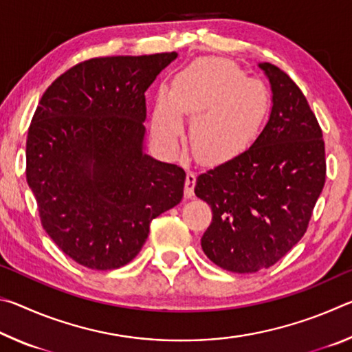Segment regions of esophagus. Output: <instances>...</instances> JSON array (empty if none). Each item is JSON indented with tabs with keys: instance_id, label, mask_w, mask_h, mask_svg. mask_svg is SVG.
I'll return each mask as SVG.
<instances>
[{
	"instance_id": "obj_1",
	"label": "esophagus",
	"mask_w": 352,
	"mask_h": 352,
	"mask_svg": "<svg viewBox=\"0 0 352 352\" xmlns=\"http://www.w3.org/2000/svg\"><path fill=\"white\" fill-rule=\"evenodd\" d=\"M195 180H197V178H195V174H194V172L188 170V174H186V182H184V197H186V199H190V197H192V195H194Z\"/></svg>"
}]
</instances>
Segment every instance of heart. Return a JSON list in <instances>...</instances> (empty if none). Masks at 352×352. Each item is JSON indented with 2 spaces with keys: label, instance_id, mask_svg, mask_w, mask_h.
<instances>
[{
  "label": "heart",
  "instance_id": "obj_1",
  "mask_svg": "<svg viewBox=\"0 0 352 352\" xmlns=\"http://www.w3.org/2000/svg\"><path fill=\"white\" fill-rule=\"evenodd\" d=\"M269 87L228 60L195 62L172 79L169 94L155 105L153 135L174 147L182 133V115L192 116L189 144L199 158L219 163L234 158L253 144L269 118Z\"/></svg>",
  "mask_w": 352,
  "mask_h": 352
}]
</instances>
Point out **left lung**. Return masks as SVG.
I'll return each instance as SVG.
<instances>
[{"instance_id":"left-lung-1","label":"left lung","mask_w":352,"mask_h":352,"mask_svg":"<svg viewBox=\"0 0 352 352\" xmlns=\"http://www.w3.org/2000/svg\"><path fill=\"white\" fill-rule=\"evenodd\" d=\"M273 107L250 148L200 174L194 192L211 206L201 248L234 273L269 269L302 236L326 182L323 132L296 83L272 63Z\"/></svg>"}]
</instances>
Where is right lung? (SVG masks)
<instances>
[{
    "label": "right lung",
    "mask_w": 352,
    "mask_h": 352,
    "mask_svg": "<svg viewBox=\"0 0 352 352\" xmlns=\"http://www.w3.org/2000/svg\"><path fill=\"white\" fill-rule=\"evenodd\" d=\"M177 52L94 57L47 87L26 140V180L43 228L87 269L113 270L180 204L184 174L142 153L146 90Z\"/></svg>",
    "instance_id": "add662e5"
}]
</instances>
